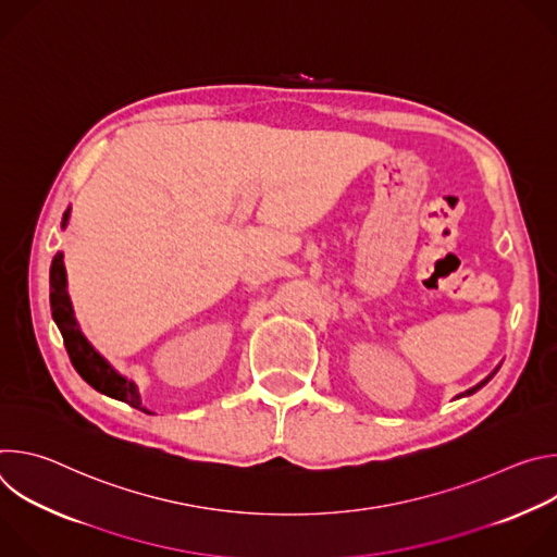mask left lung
Instances as JSON below:
<instances>
[{
    "label": "left lung",
    "mask_w": 557,
    "mask_h": 557,
    "mask_svg": "<svg viewBox=\"0 0 557 557\" xmlns=\"http://www.w3.org/2000/svg\"><path fill=\"white\" fill-rule=\"evenodd\" d=\"M496 372H498V368H496V370H494V372H492V374H490V376H487V379H483V381H481V383H475V385H473V387H469V389H467V392H462V394H458V399H460V396H467V394H473V392H475V389H481V387H483V385H485V383H487V381H490V379H492V376H494V374H496Z\"/></svg>",
    "instance_id": "8db88e82"
}]
</instances>
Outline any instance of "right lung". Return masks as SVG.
<instances>
[{"instance_id": "obj_1", "label": "right lung", "mask_w": 557, "mask_h": 557, "mask_svg": "<svg viewBox=\"0 0 557 557\" xmlns=\"http://www.w3.org/2000/svg\"><path fill=\"white\" fill-rule=\"evenodd\" d=\"M70 215V209L63 213L61 226H65ZM50 310H52V320L61 331L63 346L67 350V357L74 366V370L82 374L86 383H90L97 392L112 396L116 401H123L132 408H138L147 414L149 410L140 408V396L136 385L119 374L95 348L92 344L84 337V333L78 331V324L74 320V310L65 290V267H63V253H57L50 264Z\"/></svg>"}]
</instances>
